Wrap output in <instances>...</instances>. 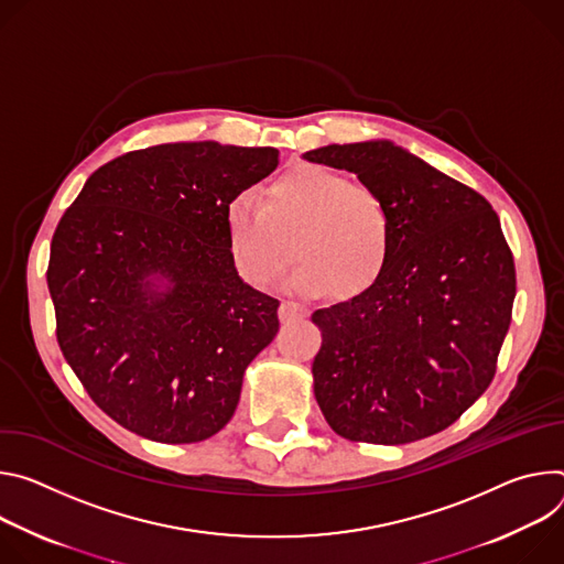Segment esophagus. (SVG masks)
Segmentation results:
<instances>
[{"instance_id":"esophagus-1","label":"esophagus","mask_w":564,"mask_h":564,"mask_svg":"<svg viewBox=\"0 0 564 564\" xmlns=\"http://www.w3.org/2000/svg\"><path fill=\"white\" fill-rule=\"evenodd\" d=\"M306 306H302L300 302H293V300H284L282 304H280V321L284 323V325H289V323H297V321H302V318H306Z\"/></svg>"}]
</instances>
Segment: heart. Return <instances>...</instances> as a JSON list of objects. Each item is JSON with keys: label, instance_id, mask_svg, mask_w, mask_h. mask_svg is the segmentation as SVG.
Listing matches in <instances>:
<instances>
[{"label": "heart", "instance_id": "obj_1", "mask_svg": "<svg viewBox=\"0 0 564 564\" xmlns=\"http://www.w3.org/2000/svg\"><path fill=\"white\" fill-rule=\"evenodd\" d=\"M226 230L248 284L267 289L295 253L300 262L289 278L293 291H329L343 300L362 295L381 280L392 248L390 210L381 195L311 163L278 174L267 187L264 206L237 195L226 206Z\"/></svg>", "mask_w": 564, "mask_h": 564}]
</instances>
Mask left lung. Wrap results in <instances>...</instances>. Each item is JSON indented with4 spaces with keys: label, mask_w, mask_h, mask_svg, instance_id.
<instances>
[{
    "label": "left lung",
    "mask_w": 564,
    "mask_h": 564,
    "mask_svg": "<svg viewBox=\"0 0 564 564\" xmlns=\"http://www.w3.org/2000/svg\"><path fill=\"white\" fill-rule=\"evenodd\" d=\"M302 156L354 172L392 221L381 280L311 316L323 336L311 373L327 423L381 446L446 430L490 386L511 325L516 264L497 213L388 141Z\"/></svg>",
    "instance_id": "8db88e82"
}]
</instances>
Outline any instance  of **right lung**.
I'll return each instance as SVG.
<instances>
[{
  "instance_id": "obj_1",
  "label": "right lung",
  "mask_w": 564,
  "mask_h": 564,
  "mask_svg": "<svg viewBox=\"0 0 564 564\" xmlns=\"http://www.w3.org/2000/svg\"><path fill=\"white\" fill-rule=\"evenodd\" d=\"M278 163L275 148L213 141L134 150L98 167L62 215L46 269L57 345L118 425L197 444L235 414L280 302L237 275L226 206Z\"/></svg>"
}]
</instances>
